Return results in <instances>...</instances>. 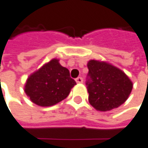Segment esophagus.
<instances>
[{"label":"esophagus","mask_w":148,"mask_h":148,"mask_svg":"<svg viewBox=\"0 0 148 148\" xmlns=\"http://www.w3.org/2000/svg\"><path fill=\"white\" fill-rule=\"evenodd\" d=\"M75 82H76L77 83H82V82H83V79H82V77H78V78L75 79Z\"/></svg>","instance_id":"obj_1"}]
</instances>
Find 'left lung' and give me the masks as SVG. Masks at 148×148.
Listing matches in <instances>:
<instances>
[{
  "instance_id": "left-lung-1",
  "label": "left lung",
  "mask_w": 148,
  "mask_h": 148,
  "mask_svg": "<svg viewBox=\"0 0 148 148\" xmlns=\"http://www.w3.org/2000/svg\"><path fill=\"white\" fill-rule=\"evenodd\" d=\"M86 85L89 103L99 111H109L122 105L128 98L133 83L121 69L107 62H88Z\"/></svg>"
}]
</instances>
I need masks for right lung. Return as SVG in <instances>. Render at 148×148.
Returning a JSON list of instances; mask_svg holds the SVG:
<instances>
[{"label": "right lung", "instance_id": "obj_1", "mask_svg": "<svg viewBox=\"0 0 148 148\" xmlns=\"http://www.w3.org/2000/svg\"><path fill=\"white\" fill-rule=\"evenodd\" d=\"M75 85L69 70L53 59L28 77L25 93L36 105L50 107L66 99Z\"/></svg>", "mask_w": 148, "mask_h": 148}]
</instances>
